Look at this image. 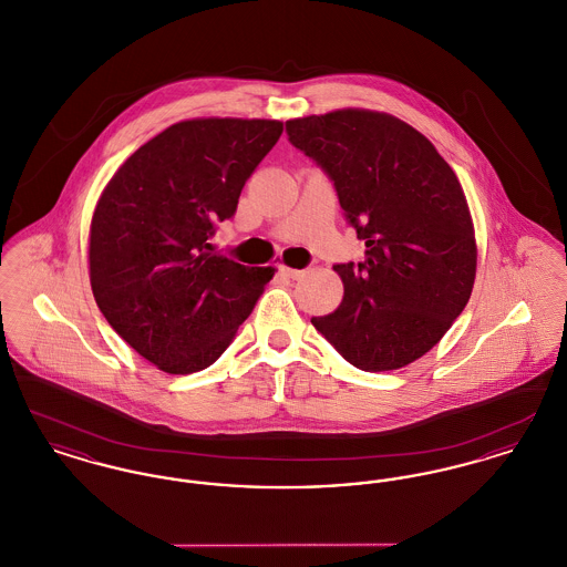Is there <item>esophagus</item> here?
Returning <instances> with one entry per match:
<instances>
[{"label": "esophagus", "instance_id": "1", "mask_svg": "<svg viewBox=\"0 0 567 567\" xmlns=\"http://www.w3.org/2000/svg\"><path fill=\"white\" fill-rule=\"evenodd\" d=\"M280 271H282L287 278H293V280H299V278L306 276V270H296V268H289V266H280Z\"/></svg>", "mask_w": 567, "mask_h": 567}]
</instances>
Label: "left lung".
Returning a JSON list of instances; mask_svg holds the SVG:
<instances>
[{
	"label": "left lung",
	"mask_w": 567,
	"mask_h": 567,
	"mask_svg": "<svg viewBox=\"0 0 567 567\" xmlns=\"http://www.w3.org/2000/svg\"><path fill=\"white\" fill-rule=\"evenodd\" d=\"M291 144L323 167L365 243L333 266L342 303L312 317L349 363L400 370L442 340L472 296L476 236L453 167L398 116L344 109L287 121Z\"/></svg>",
	"instance_id": "1"
}]
</instances>
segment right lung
I'll use <instances>...</instances> for the list:
<instances>
[{
  "label": "right lung",
  "instance_id": "obj_1",
  "mask_svg": "<svg viewBox=\"0 0 567 567\" xmlns=\"http://www.w3.org/2000/svg\"><path fill=\"white\" fill-rule=\"evenodd\" d=\"M282 134L268 118H189L142 144L102 190L89 276L112 329L167 374L225 352L274 268H248L208 243Z\"/></svg>",
  "mask_w": 567,
  "mask_h": 567
}]
</instances>
